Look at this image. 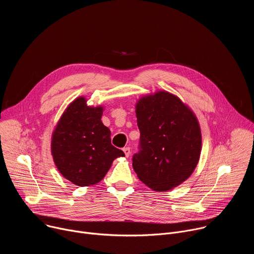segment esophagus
Masks as SVG:
<instances>
[{
	"mask_svg": "<svg viewBox=\"0 0 254 254\" xmlns=\"http://www.w3.org/2000/svg\"><path fill=\"white\" fill-rule=\"evenodd\" d=\"M123 151H124V153H125V156L127 158L129 155H130V149L128 148V147H127V148H124L123 149Z\"/></svg>",
	"mask_w": 254,
	"mask_h": 254,
	"instance_id": "1",
	"label": "esophagus"
}]
</instances>
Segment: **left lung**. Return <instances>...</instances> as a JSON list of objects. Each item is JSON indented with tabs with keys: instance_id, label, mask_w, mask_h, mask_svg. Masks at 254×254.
I'll use <instances>...</instances> for the list:
<instances>
[{
	"instance_id": "left-lung-1",
	"label": "left lung",
	"mask_w": 254,
	"mask_h": 254,
	"mask_svg": "<svg viewBox=\"0 0 254 254\" xmlns=\"http://www.w3.org/2000/svg\"><path fill=\"white\" fill-rule=\"evenodd\" d=\"M140 151L132 158L137 178L156 192L182 184L196 169L202 150L196 115L177 95L159 90L135 103Z\"/></svg>"
}]
</instances>
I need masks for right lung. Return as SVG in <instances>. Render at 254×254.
<instances>
[{"label":"right lung","mask_w":254,"mask_h":254,"mask_svg":"<svg viewBox=\"0 0 254 254\" xmlns=\"http://www.w3.org/2000/svg\"><path fill=\"white\" fill-rule=\"evenodd\" d=\"M104 107L87 105L84 96L65 108L51 136V154L60 174L79 187L97 184L113 162L125 157L111 142V130L101 122Z\"/></svg>","instance_id":"1"}]
</instances>
